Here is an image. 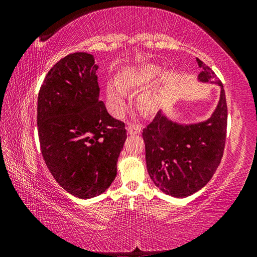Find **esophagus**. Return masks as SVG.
I'll use <instances>...</instances> for the list:
<instances>
[{
	"label": "esophagus",
	"mask_w": 257,
	"mask_h": 257,
	"mask_svg": "<svg viewBox=\"0 0 257 257\" xmlns=\"http://www.w3.org/2000/svg\"><path fill=\"white\" fill-rule=\"evenodd\" d=\"M127 132L129 135H139L142 133V127L139 124H132L127 127Z\"/></svg>",
	"instance_id": "esophagus-1"
}]
</instances>
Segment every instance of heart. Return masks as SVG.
<instances>
[{
	"mask_svg": "<svg viewBox=\"0 0 257 257\" xmlns=\"http://www.w3.org/2000/svg\"><path fill=\"white\" fill-rule=\"evenodd\" d=\"M161 68L155 64H144L141 67L128 68L119 76L118 87L108 84L106 87V99L112 111L115 114H121L124 111L127 103L122 90H142L150 87L155 78L160 75ZM139 107L146 113H152L158 107V96L154 92L143 93L138 98Z\"/></svg>",
	"mask_w": 257,
	"mask_h": 257,
	"instance_id": "b5f03b06",
	"label": "heart"
}]
</instances>
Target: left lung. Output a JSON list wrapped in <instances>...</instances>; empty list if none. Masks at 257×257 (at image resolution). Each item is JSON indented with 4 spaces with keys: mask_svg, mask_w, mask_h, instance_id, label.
I'll return each mask as SVG.
<instances>
[{
    "mask_svg": "<svg viewBox=\"0 0 257 257\" xmlns=\"http://www.w3.org/2000/svg\"><path fill=\"white\" fill-rule=\"evenodd\" d=\"M202 69L199 82L220 87V98L210 118L199 122L173 121L160 111L143 130L146 167L162 193L185 198L201 190L214 175L223 155L228 108L223 85L210 67L196 58Z\"/></svg>",
    "mask_w": 257,
    "mask_h": 257,
    "instance_id": "8db88e82",
    "label": "left lung"
}]
</instances>
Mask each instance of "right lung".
<instances>
[{"instance_id": "add662e5", "label": "right lung", "mask_w": 257, "mask_h": 257, "mask_svg": "<svg viewBox=\"0 0 257 257\" xmlns=\"http://www.w3.org/2000/svg\"><path fill=\"white\" fill-rule=\"evenodd\" d=\"M92 54H69L47 72L37 99L38 138L51 175L72 196L103 194L114 180L124 123L99 101Z\"/></svg>"}]
</instances>
